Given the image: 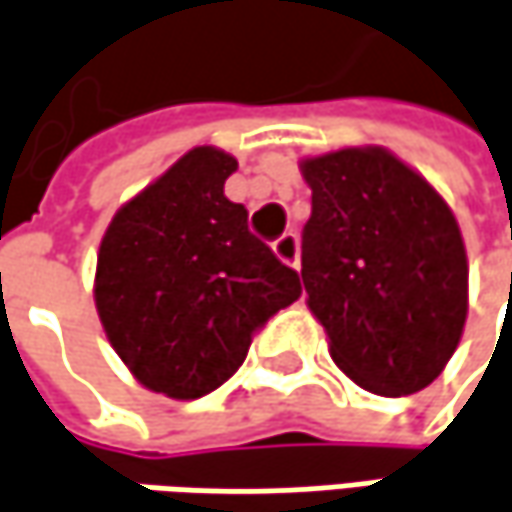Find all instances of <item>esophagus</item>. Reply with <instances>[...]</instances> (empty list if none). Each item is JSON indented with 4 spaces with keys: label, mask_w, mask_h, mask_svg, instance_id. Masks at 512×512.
Wrapping results in <instances>:
<instances>
[{
    "label": "esophagus",
    "mask_w": 512,
    "mask_h": 512,
    "mask_svg": "<svg viewBox=\"0 0 512 512\" xmlns=\"http://www.w3.org/2000/svg\"><path fill=\"white\" fill-rule=\"evenodd\" d=\"M272 249H275V255L286 263V266H292V269H298L300 266V243H298V234L286 232L280 234L278 240L272 243Z\"/></svg>",
    "instance_id": "obj_1"
}]
</instances>
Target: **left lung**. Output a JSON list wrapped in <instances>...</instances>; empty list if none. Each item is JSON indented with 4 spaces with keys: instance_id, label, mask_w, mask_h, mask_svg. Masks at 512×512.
I'll use <instances>...</instances> for the list:
<instances>
[{
    "instance_id": "8db88e82",
    "label": "left lung",
    "mask_w": 512,
    "mask_h": 512,
    "mask_svg": "<svg viewBox=\"0 0 512 512\" xmlns=\"http://www.w3.org/2000/svg\"><path fill=\"white\" fill-rule=\"evenodd\" d=\"M312 217L300 278L329 355L375 395L430 387L467 318V255L450 206L384 148L303 160Z\"/></svg>"
}]
</instances>
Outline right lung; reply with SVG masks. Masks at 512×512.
Instances as JSON below:
<instances>
[{
    "instance_id": "add662e5",
    "label": "right lung",
    "mask_w": 512,
    "mask_h": 512,
    "mask_svg": "<svg viewBox=\"0 0 512 512\" xmlns=\"http://www.w3.org/2000/svg\"><path fill=\"white\" fill-rule=\"evenodd\" d=\"M234 168L220 148H191L114 214L100 243L105 335L134 378L168 398L226 384L266 321L300 298L298 272L223 194Z\"/></svg>"
}]
</instances>
